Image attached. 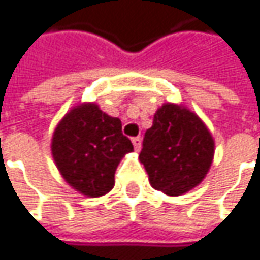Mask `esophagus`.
I'll use <instances>...</instances> for the list:
<instances>
[{
  "mask_svg": "<svg viewBox=\"0 0 260 260\" xmlns=\"http://www.w3.org/2000/svg\"><path fill=\"white\" fill-rule=\"evenodd\" d=\"M132 144L135 147V150L137 151H140V148H141V137H135V138H132Z\"/></svg>",
  "mask_w": 260,
  "mask_h": 260,
  "instance_id": "obj_1",
  "label": "esophagus"
}]
</instances>
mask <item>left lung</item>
Wrapping results in <instances>:
<instances>
[{
  "instance_id": "1",
  "label": "left lung",
  "mask_w": 260,
  "mask_h": 260,
  "mask_svg": "<svg viewBox=\"0 0 260 260\" xmlns=\"http://www.w3.org/2000/svg\"><path fill=\"white\" fill-rule=\"evenodd\" d=\"M213 138L192 112L165 104L145 131L140 160L154 190L181 196L199 185L212 165Z\"/></svg>"
}]
</instances>
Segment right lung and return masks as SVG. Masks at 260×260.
Returning <instances> with one entry per match:
<instances>
[{
  "mask_svg": "<svg viewBox=\"0 0 260 260\" xmlns=\"http://www.w3.org/2000/svg\"><path fill=\"white\" fill-rule=\"evenodd\" d=\"M132 150L120 119L106 115L97 104L70 110L55 128L51 144L63 178L88 197H99L113 188L116 168Z\"/></svg>",
  "mask_w": 260,
  "mask_h": 260,
  "instance_id": "obj_1",
  "label": "right lung"
}]
</instances>
